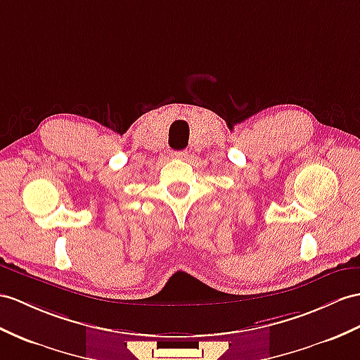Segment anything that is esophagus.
<instances>
[{
	"instance_id": "1",
	"label": "esophagus",
	"mask_w": 360,
	"mask_h": 360,
	"mask_svg": "<svg viewBox=\"0 0 360 360\" xmlns=\"http://www.w3.org/2000/svg\"><path fill=\"white\" fill-rule=\"evenodd\" d=\"M171 155L174 159H183V157H186V151H172Z\"/></svg>"
}]
</instances>
